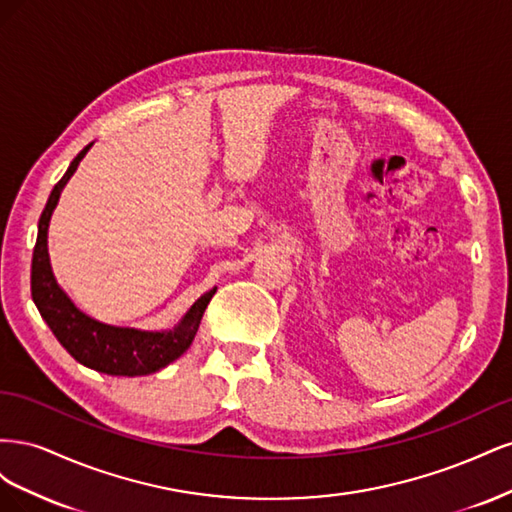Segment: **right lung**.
Segmentation results:
<instances>
[{
	"label": "right lung",
	"instance_id": "obj_1",
	"mask_svg": "<svg viewBox=\"0 0 512 512\" xmlns=\"http://www.w3.org/2000/svg\"><path fill=\"white\" fill-rule=\"evenodd\" d=\"M91 145H87L76 156L66 170V175L57 181L46 207L38 222V239L34 245L32 258V299L38 307L40 316L49 324V329L57 337V342L64 346L76 361L85 367H91L108 376H147L156 374L168 363L190 348L192 339L198 331V324L203 320L205 309L215 294V288L200 297L177 329L168 333H151L136 331L128 327H111V324L98 322L85 316L74 307L55 282L49 250H46V230H49L51 213L57 205L59 194L64 190L68 179L74 175L76 166L85 158Z\"/></svg>",
	"mask_w": 512,
	"mask_h": 512
}]
</instances>
